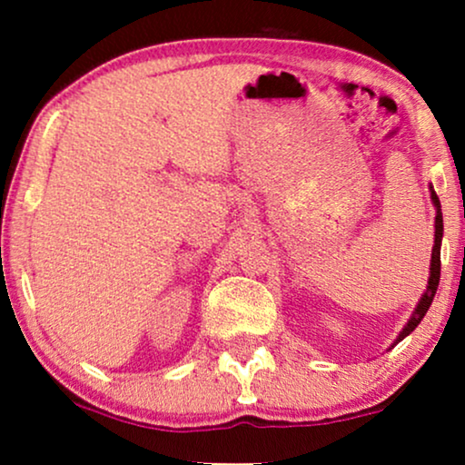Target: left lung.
I'll return each mask as SVG.
<instances>
[{
  "label": "left lung",
  "instance_id": "left-lung-1",
  "mask_svg": "<svg viewBox=\"0 0 465 465\" xmlns=\"http://www.w3.org/2000/svg\"><path fill=\"white\" fill-rule=\"evenodd\" d=\"M431 201H434L436 205V239H434V250H431V269H430V282H428V290H425V294L421 296V301H419L415 313L406 323L402 332H400L398 341L400 342L404 339V336H409L412 330H415L419 323H421L423 315L428 313L431 301H434L436 296V290H438V282H440V243H442V212H440V199H438V194L431 190Z\"/></svg>",
  "mask_w": 465,
  "mask_h": 465
}]
</instances>
